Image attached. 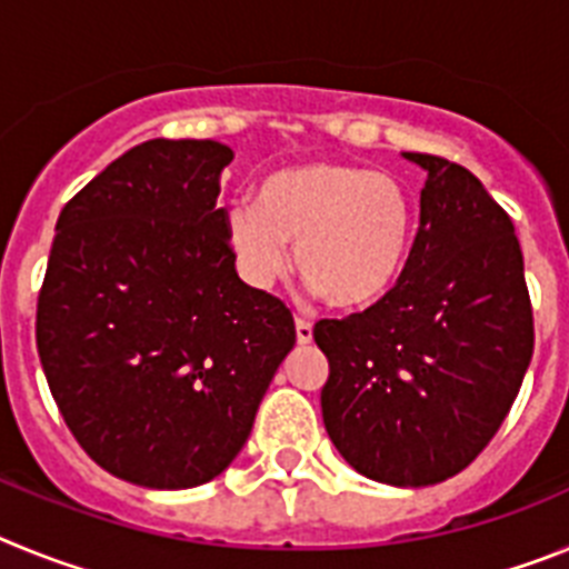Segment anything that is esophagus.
<instances>
[{
  "instance_id": "34e87169",
  "label": "esophagus",
  "mask_w": 569,
  "mask_h": 569,
  "mask_svg": "<svg viewBox=\"0 0 569 569\" xmlns=\"http://www.w3.org/2000/svg\"><path fill=\"white\" fill-rule=\"evenodd\" d=\"M296 339H299V345H310L313 341V325H310L308 319H296Z\"/></svg>"
}]
</instances>
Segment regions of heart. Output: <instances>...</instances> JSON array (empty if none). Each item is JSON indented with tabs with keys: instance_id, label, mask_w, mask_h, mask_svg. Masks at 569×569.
Instances as JSON below:
<instances>
[{
	"instance_id": "obj_1",
	"label": "heart",
	"mask_w": 569,
	"mask_h": 569,
	"mask_svg": "<svg viewBox=\"0 0 569 569\" xmlns=\"http://www.w3.org/2000/svg\"><path fill=\"white\" fill-rule=\"evenodd\" d=\"M413 193L379 170L310 162L270 173L253 204H236L224 236L241 273L270 288L296 270L319 299L339 310H365L393 293L413 248Z\"/></svg>"
}]
</instances>
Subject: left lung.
<instances>
[{
    "instance_id": "1",
    "label": "left lung",
    "mask_w": 569,
    "mask_h": 569,
    "mask_svg": "<svg viewBox=\"0 0 569 569\" xmlns=\"http://www.w3.org/2000/svg\"><path fill=\"white\" fill-rule=\"evenodd\" d=\"M427 170L419 233L385 301L321 319L330 361L321 416L367 479L427 487L490 445L532 359V305L510 216L467 168L405 153Z\"/></svg>"
}]
</instances>
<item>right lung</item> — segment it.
Returning a JSON list of instances; mask_svg holds the SVG:
<instances>
[{"mask_svg": "<svg viewBox=\"0 0 569 569\" xmlns=\"http://www.w3.org/2000/svg\"><path fill=\"white\" fill-rule=\"evenodd\" d=\"M230 162L213 139H150L59 213L39 359L73 439L130 485L216 479L296 345L288 305L236 273L216 204Z\"/></svg>", "mask_w": 569, "mask_h": 569, "instance_id": "right-lung-1", "label": "right lung"}]
</instances>
